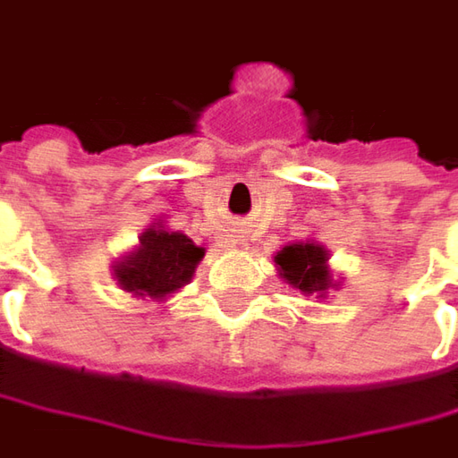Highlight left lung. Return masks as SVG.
<instances>
[{
    "mask_svg": "<svg viewBox=\"0 0 458 458\" xmlns=\"http://www.w3.org/2000/svg\"><path fill=\"white\" fill-rule=\"evenodd\" d=\"M327 262H330V254L325 250V244L315 239L290 242L275 254L279 277L305 297H318V300H325L327 290L340 284L333 279V269Z\"/></svg>",
    "mask_w": 458,
    "mask_h": 458,
    "instance_id": "obj_1",
    "label": "left lung"
}]
</instances>
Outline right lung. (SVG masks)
<instances>
[{"label": "right lung", "mask_w": 458, "mask_h": 458, "mask_svg": "<svg viewBox=\"0 0 458 458\" xmlns=\"http://www.w3.org/2000/svg\"><path fill=\"white\" fill-rule=\"evenodd\" d=\"M207 250L196 247L183 232H171L153 222L138 236V247L123 254L113 265V279L123 293L138 300L164 302L191 282Z\"/></svg>", "instance_id": "1"}]
</instances>
